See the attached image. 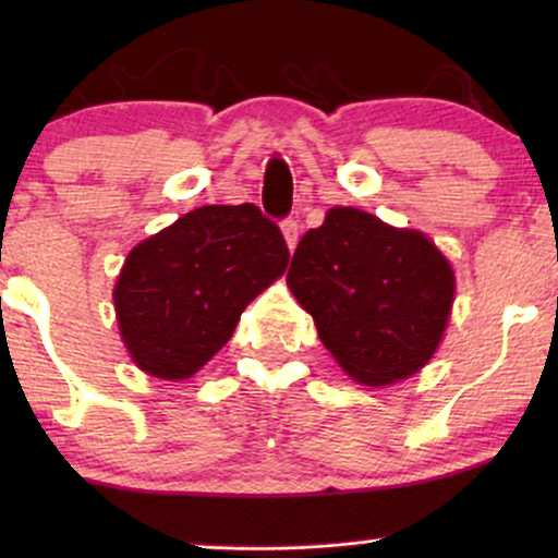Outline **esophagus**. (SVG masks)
<instances>
[{
	"instance_id": "1",
	"label": "esophagus",
	"mask_w": 558,
	"mask_h": 558,
	"mask_svg": "<svg viewBox=\"0 0 558 558\" xmlns=\"http://www.w3.org/2000/svg\"><path fill=\"white\" fill-rule=\"evenodd\" d=\"M280 230H283V239H286V246L288 252H293L299 243V235H301V226L296 220H286L283 226H280Z\"/></svg>"
}]
</instances>
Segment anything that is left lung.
Wrapping results in <instances>:
<instances>
[{
    "label": "left lung",
    "mask_w": 558,
    "mask_h": 558,
    "mask_svg": "<svg viewBox=\"0 0 558 558\" xmlns=\"http://www.w3.org/2000/svg\"><path fill=\"white\" fill-rule=\"evenodd\" d=\"M351 380L393 386L438 351L451 317V262L422 230L332 207L299 241L286 278Z\"/></svg>",
    "instance_id": "8db88e82"
}]
</instances>
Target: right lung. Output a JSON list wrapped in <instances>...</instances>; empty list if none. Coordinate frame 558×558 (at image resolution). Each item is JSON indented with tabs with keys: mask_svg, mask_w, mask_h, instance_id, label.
<instances>
[{
	"mask_svg": "<svg viewBox=\"0 0 558 558\" xmlns=\"http://www.w3.org/2000/svg\"><path fill=\"white\" fill-rule=\"evenodd\" d=\"M288 246L254 204H209L178 217L125 257L112 301L141 373L196 375L233 336L241 312L288 267Z\"/></svg>",
	"mask_w": 558,
	"mask_h": 558,
	"instance_id": "right-lung-1",
	"label": "right lung"
}]
</instances>
